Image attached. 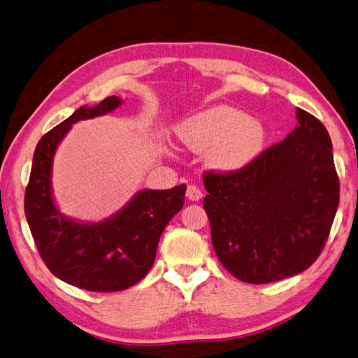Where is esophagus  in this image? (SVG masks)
<instances>
[{
  "label": "esophagus",
  "mask_w": 358,
  "mask_h": 358,
  "mask_svg": "<svg viewBox=\"0 0 358 358\" xmlns=\"http://www.w3.org/2000/svg\"><path fill=\"white\" fill-rule=\"evenodd\" d=\"M202 197V192L199 189V187L196 185H188L187 188V199L192 202H197Z\"/></svg>",
  "instance_id": "1"
}]
</instances>
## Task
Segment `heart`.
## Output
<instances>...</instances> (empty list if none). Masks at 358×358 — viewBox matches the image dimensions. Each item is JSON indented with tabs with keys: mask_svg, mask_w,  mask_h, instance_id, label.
<instances>
[{
	"mask_svg": "<svg viewBox=\"0 0 358 358\" xmlns=\"http://www.w3.org/2000/svg\"><path fill=\"white\" fill-rule=\"evenodd\" d=\"M176 136L192 152H203L208 169L233 174L250 166L264 152L266 129L259 119L217 104L179 122Z\"/></svg>",
	"mask_w": 358,
	"mask_h": 358,
	"instance_id": "1",
	"label": "heart"
}]
</instances>
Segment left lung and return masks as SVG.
I'll return each instance as SVG.
<instances>
[{
    "instance_id": "1",
    "label": "left lung",
    "mask_w": 358,
    "mask_h": 358,
    "mask_svg": "<svg viewBox=\"0 0 358 358\" xmlns=\"http://www.w3.org/2000/svg\"><path fill=\"white\" fill-rule=\"evenodd\" d=\"M296 117V129L245 170L203 174L213 248L246 283L305 271L336 217L340 189L329 133L305 110Z\"/></svg>"
}]
</instances>
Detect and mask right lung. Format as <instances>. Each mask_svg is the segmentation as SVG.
I'll return each mask as SVG.
<instances>
[{
    "instance_id": "1",
    "label": "right lung",
    "mask_w": 358,
    "mask_h": 358,
    "mask_svg": "<svg viewBox=\"0 0 358 358\" xmlns=\"http://www.w3.org/2000/svg\"><path fill=\"white\" fill-rule=\"evenodd\" d=\"M122 99L108 96L98 106L79 107L45 133L34 153L24 211L39 256L53 275L94 292L124 291L152 269L166 224L185 202L187 185L139 189L121 210L99 222L66 216L53 196L55 153L71 125L112 113Z\"/></svg>"
}]
</instances>
